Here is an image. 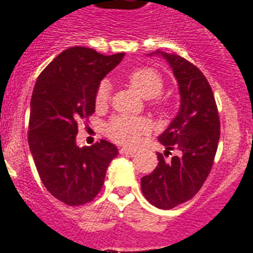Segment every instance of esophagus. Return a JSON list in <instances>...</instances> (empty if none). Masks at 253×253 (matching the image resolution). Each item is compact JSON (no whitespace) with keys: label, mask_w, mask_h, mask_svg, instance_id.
<instances>
[{"label":"esophagus","mask_w":253,"mask_h":253,"mask_svg":"<svg viewBox=\"0 0 253 253\" xmlns=\"http://www.w3.org/2000/svg\"><path fill=\"white\" fill-rule=\"evenodd\" d=\"M119 154L121 155H134L135 150H132V148H127V147H122V148L119 150Z\"/></svg>","instance_id":"obj_1"}]
</instances>
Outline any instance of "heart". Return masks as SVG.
<instances>
[{"label": "heart", "mask_w": 253, "mask_h": 253, "mask_svg": "<svg viewBox=\"0 0 253 253\" xmlns=\"http://www.w3.org/2000/svg\"><path fill=\"white\" fill-rule=\"evenodd\" d=\"M127 83L135 91H138L143 98L151 99L160 95L163 90V79L155 69L139 68L131 72L127 77ZM109 99V85L102 83L95 93V105L105 106ZM106 135L114 142L121 144L132 146L138 142L140 135L148 131V123L146 119L127 115H117L106 123Z\"/></svg>", "instance_id": "1"}]
</instances>
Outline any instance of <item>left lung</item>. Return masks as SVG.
Masks as SVG:
<instances>
[{
    "mask_svg": "<svg viewBox=\"0 0 253 253\" xmlns=\"http://www.w3.org/2000/svg\"><path fill=\"white\" fill-rule=\"evenodd\" d=\"M163 56L172 68L180 91V109L167 130L159 136L164 155L176 150L178 156L166 160L158 154L154 172L142 177V192L159 209L176 208L196 196L208 178L215 158L220 123L211 86L204 73L176 53H150Z\"/></svg>",
    "mask_w": 253,
    "mask_h": 253,
    "instance_id": "8db88e82",
    "label": "left lung"
}]
</instances>
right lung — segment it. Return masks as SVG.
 Listing matches in <instances>:
<instances>
[{
  "label": "right lung",
  "mask_w": 253,
  "mask_h": 253,
  "mask_svg": "<svg viewBox=\"0 0 253 253\" xmlns=\"http://www.w3.org/2000/svg\"><path fill=\"white\" fill-rule=\"evenodd\" d=\"M125 53L110 56L71 47L39 75L30 105L29 146L45 189L69 206L94 200L118 148L101 139L90 147L76 143L77 122L95 110V93Z\"/></svg>",
  "instance_id": "add662e5"
}]
</instances>
